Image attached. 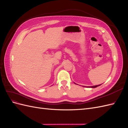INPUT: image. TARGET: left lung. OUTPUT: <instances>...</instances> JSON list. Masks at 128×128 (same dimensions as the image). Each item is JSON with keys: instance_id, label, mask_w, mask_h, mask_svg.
<instances>
[{"instance_id": "left-lung-1", "label": "left lung", "mask_w": 128, "mask_h": 128, "mask_svg": "<svg viewBox=\"0 0 128 128\" xmlns=\"http://www.w3.org/2000/svg\"><path fill=\"white\" fill-rule=\"evenodd\" d=\"M101 85V84H100ZM100 85H98V86H87V88H96L98 87L99 86H100Z\"/></svg>"}]
</instances>
